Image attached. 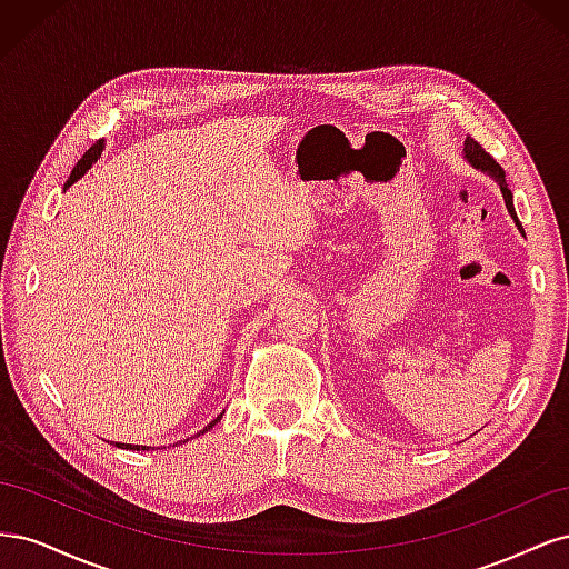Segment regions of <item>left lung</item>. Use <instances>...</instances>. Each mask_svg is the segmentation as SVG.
I'll return each instance as SVG.
<instances>
[{"mask_svg": "<svg viewBox=\"0 0 569 569\" xmlns=\"http://www.w3.org/2000/svg\"><path fill=\"white\" fill-rule=\"evenodd\" d=\"M462 153H465V159H468V163H470V166H475L477 170H481V173L491 176V178L498 182V187H501L503 201H506V209H508L510 218L515 220V226H518V230L522 232V226H520V220H518V213H515V206H512V192H510L508 184H506V170H503L501 166H498V163L493 161L491 153H487L485 149H481V144H479V142H475L472 137H468V140H465Z\"/></svg>", "mask_w": 569, "mask_h": 569, "instance_id": "obj_1", "label": "left lung"}]
</instances>
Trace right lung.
<instances>
[{"label":"right lung","mask_w":569,"mask_h":569,"mask_svg":"<svg viewBox=\"0 0 569 569\" xmlns=\"http://www.w3.org/2000/svg\"><path fill=\"white\" fill-rule=\"evenodd\" d=\"M101 151H104V140H99L97 144H92L88 151H84L82 153V159L76 163V168L71 170V178H68L66 180V184H63V189H68V187H71L73 182H78L84 173H88V170L92 168V163L101 157ZM220 418H222V412H220V416L213 420V422H209V425H206L203 429H201V432L199 435H203V432H209V429L216 425V422H220ZM184 441H189V439H184ZM182 443V441H180ZM116 446H120V449H123V446H126V449H130V451H149L151 449V446H132V443H116Z\"/></svg>","instance_id":"obj_1"}]
</instances>
